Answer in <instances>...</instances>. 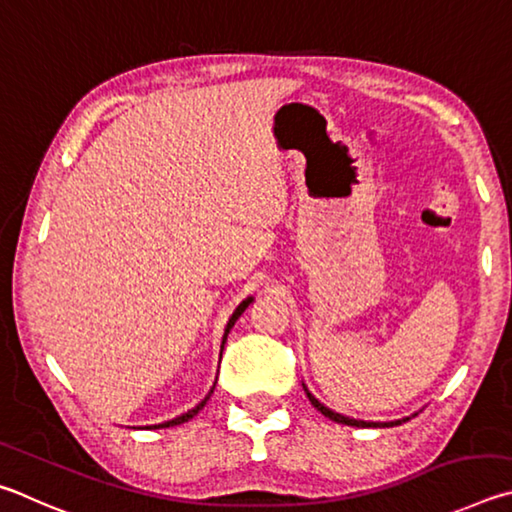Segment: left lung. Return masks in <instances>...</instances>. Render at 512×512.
<instances>
[{"instance_id": "obj_1", "label": "left lung", "mask_w": 512, "mask_h": 512, "mask_svg": "<svg viewBox=\"0 0 512 512\" xmlns=\"http://www.w3.org/2000/svg\"><path fill=\"white\" fill-rule=\"evenodd\" d=\"M303 389H306V396H308V400L312 402V407H315L317 411H321V414H324L326 418L335 420V423H339V425H351V427H396V425L407 423V420H411L414 416H418V414H411V416L398 418V420H387V423H373V420H357V418H348V416H344V414H337V411H333V409H328L326 405H321V402H319V400H317L315 396H312V393L308 391L306 384H303Z\"/></svg>"}]
</instances>
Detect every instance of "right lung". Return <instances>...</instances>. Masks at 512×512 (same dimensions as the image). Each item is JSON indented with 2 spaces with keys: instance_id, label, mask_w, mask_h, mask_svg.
I'll return each instance as SVG.
<instances>
[{
  "instance_id": "obj_1",
  "label": "right lung",
  "mask_w": 512,
  "mask_h": 512,
  "mask_svg": "<svg viewBox=\"0 0 512 512\" xmlns=\"http://www.w3.org/2000/svg\"><path fill=\"white\" fill-rule=\"evenodd\" d=\"M251 301H254V297H247L245 301H242L240 303V306L236 308V310H233V315L229 317V321H227V328H224V335H222V346H220V357H222V348H224V342H227V335L231 333V328H233V324H236V321H238V317L242 315V312H245L247 308H249V303ZM213 389H215V384H213V387H211V391L209 393H206V396H204V400H200V402H197V405L193 407V409H188L186 411V414H182V416H177V418H173V420H166V423H159V425H148L146 429H164V427H173V425H182V423H186V420H191L193 416H197V411H200L204 405H206V400H209L211 398V393H213Z\"/></svg>"
}]
</instances>
